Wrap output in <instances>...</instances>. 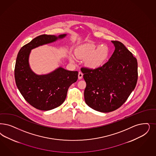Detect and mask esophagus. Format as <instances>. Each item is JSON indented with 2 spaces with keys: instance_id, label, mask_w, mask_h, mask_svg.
<instances>
[{
  "instance_id": "1",
  "label": "esophagus",
  "mask_w": 156,
  "mask_h": 156,
  "mask_svg": "<svg viewBox=\"0 0 156 156\" xmlns=\"http://www.w3.org/2000/svg\"><path fill=\"white\" fill-rule=\"evenodd\" d=\"M82 77H83L82 73V72H79V73H78V79L79 80H81L82 78Z\"/></svg>"
}]
</instances>
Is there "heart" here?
<instances>
[{
    "mask_svg": "<svg viewBox=\"0 0 156 156\" xmlns=\"http://www.w3.org/2000/svg\"><path fill=\"white\" fill-rule=\"evenodd\" d=\"M110 49L107 45L98 47L91 44L84 45L76 53L78 58L87 59V64L91 68H97L101 66L108 59ZM70 60L73 61V58L71 57Z\"/></svg>",
    "mask_w": 156,
    "mask_h": 156,
    "instance_id": "1",
    "label": "heart"
}]
</instances>
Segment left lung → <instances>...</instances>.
Listing matches in <instances>:
<instances>
[{
  "label": "left lung",
  "mask_w": 156,
  "mask_h": 156,
  "mask_svg": "<svg viewBox=\"0 0 156 156\" xmlns=\"http://www.w3.org/2000/svg\"><path fill=\"white\" fill-rule=\"evenodd\" d=\"M115 49L107 63L96 69L82 67L86 86V104L101 112L120 107L134 89L138 80L136 59L123 43L112 41Z\"/></svg>",
  "instance_id": "obj_1"
}]
</instances>
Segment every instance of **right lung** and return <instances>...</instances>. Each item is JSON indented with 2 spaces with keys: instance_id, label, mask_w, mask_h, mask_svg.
Returning <instances> with one entry per match:
<instances>
[{
  "instance_id": "1",
  "label": "right lung",
  "mask_w": 156,
  "mask_h": 156,
  "mask_svg": "<svg viewBox=\"0 0 156 156\" xmlns=\"http://www.w3.org/2000/svg\"><path fill=\"white\" fill-rule=\"evenodd\" d=\"M66 36L65 34L58 37L47 34L38 36L23 45L17 55L14 70L16 86L25 100L39 110L49 111L62 104L69 87L77 81L78 72L59 67L48 74L36 75L29 65L30 50Z\"/></svg>"
}]
</instances>
